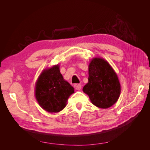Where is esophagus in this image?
I'll use <instances>...</instances> for the list:
<instances>
[{
  "label": "esophagus",
  "mask_w": 150,
  "mask_h": 150,
  "mask_svg": "<svg viewBox=\"0 0 150 150\" xmlns=\"http://www.w3.org/2000/svg\"><path fill=\"white\" fill-rule=\"evenodd\" d=\"M74 87L76 90H80L82 87H81V85L80 84H75L74 85Z\"/></svg>",
  "instance_id": "34e87169"
}]
</instances>
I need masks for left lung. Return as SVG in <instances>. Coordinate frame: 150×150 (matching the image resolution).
<instances>
[{"label":"left lung","mask_w":150,"mask_h":150,"mask_svg":"<svg viewBox=\"0 0 150 150\" xmlns=\"http://www.w3.org/2000/svg\"><path fill=\"white\" fill-rule=\"evenodd\" d=\"M88 80L83 91L94 105L108 108L116 103L120 94V84L116 73L106 60L96 57L91 61Z\"/></svg>","instance_id":"8db88e82"}]
</instances>
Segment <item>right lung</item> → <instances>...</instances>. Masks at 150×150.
<instances>
[{"label": "right lung", "instance_id": "obj_1", "mask_svg": "<svg viewBox=\"0 0 150 150\" xmlns=\"http://www.w3.org/2000/svg\"><path fill=\"white\" fill-rule=\"evenodd\" d=\"M73 93L74 88L64 80L58 65L43 71L35 83V96L38 103L51 113L62 110Z\"/></svg>", "mask_w": 150, "mask_h": 150}]
</instances>
